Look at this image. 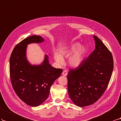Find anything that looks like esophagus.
<instances>
[{"instance_id":"obj_1","label":"esophagus","mask_w":121,"mask_h":121,"mask_svg":"<svg viewBox=\"0 0 121 121\" xmlns=\"http://www.w3.org/2000/svg\"><path fill=\"white\" fill-rule=\"evenodd\" d=\"M62 74L64 76H66L67 75V71L66 70H64L63 71L62 73Z\"/></svg>"}]
</instances>
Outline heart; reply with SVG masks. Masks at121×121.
Listing matches in <instances>:
<instances>
[{
    "mask_svg": "<svg viewBox=\"0 0 121 121\" xmlns=\"http://www.w3.org/2000/svg\"><path fill=\"white\" fill-rule=\"evenodd\" d=\"M74 52V53L73 52ZM86 52V49L84 46H80L78 43H75L61 51V56L64 57H68L73 53L69 58L68 62L72 67H76L78 66L82 62L84 55ZM55 60L59 64H63V59L60 55H55Z\"/></svg>",
    "mask_w": 121,
    "mask_h": 121,
    "instance_id": "1",
    "label": "heart"
}]
</instances>
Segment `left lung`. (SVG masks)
<instances>
[{"instance_id": "1", "label": "left lung", "mask_w": 121, "mask_h": 121, "mask_svg": "<svg viewBox=\"0 0 121 121\" xmlns=\"http://www.w3.org/2000/svg\"><path fill=\"white\" fill-rule=\"evenodd\" d=\"M95 49L89 57L67 74L68 92L75 105H90L97 101L106 90L113 68L112 55L96 36H93Z\"/></svg>"}]
</instances>
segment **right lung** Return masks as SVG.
<instances>
[{
    "mask_svg": "<svg viewBox=\"0 0 121 121\" xmlns=\"http://www.w3.org/2000/svg\"><path fill=\"white\" fill-rule=\"evenodd\" d=\"M43 41L40 36L26 38L15 46L9 60L10 78L13 90L23 102L34 107L40 105L48 98L51 87L63 71L62 69L51 66L47 55L39 65H32L27 61V44Z\"/></svg>",
    "mask_w": 121,
    "mask_h": 121,
    "instance_id": "right-lung-1",
    "label": "right lung"
}]
</instances>
